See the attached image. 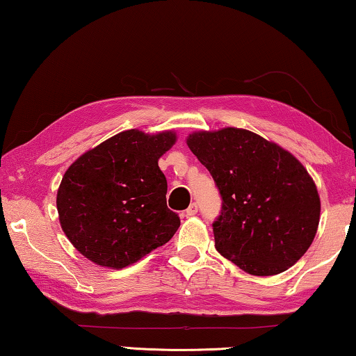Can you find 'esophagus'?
<instances>
[{
	"label": "esophagus",
	"mask_w": 356,
	"mask_h": 356,
	"mask_svg": "<svg viewBox=\"0 0 356 356\" xmlns=\"http://www.w3.org/2000/svg\"><path fill=\"white\" fill-rule=\"evenodd\" d=\"M185 213H186V216H193V215H196V213H197V204H196V202L190 204V207L185 210Z\"/></svg>",
	"instance_id": "obj_1"
}]
</instances>
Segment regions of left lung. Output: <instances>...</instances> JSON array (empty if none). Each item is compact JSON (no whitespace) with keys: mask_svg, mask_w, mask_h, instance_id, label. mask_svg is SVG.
Returning a JSON list of instances; mask_svg holds the SVG:
<instances>
[{"mask_svg":"<svg viewBox=\"0 0 356 356\" xmlns=\"http://www.w3.org/2000/svg\"><path fill=\"white\" fill-rule=\"evenodd\" d=\"M186 144L221 195L215 248L243 272H286L316 237L321 197L305 166L278 144L243 129L195 131Z\"/></svg>","mask_w":356,"mask_h":356,"instance_id":"1","label":"left lung"}]
</instances>
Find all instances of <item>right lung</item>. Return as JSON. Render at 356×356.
<instances>
[{"instance_id":"1","label":"right lung","mask_w":356,"mask_h":356,"mask_svg":"<svg viewBox=\"0 0 356 356\" xmlns=\"http://www.w3.org/2000/svg\"><path fill=\"white\" fill-rule=\"evenodd\" d=\"M174 143V131L125 130L69 166L56 207L64 234L84 257L119 270L170 242L180 220L166 206L159 159Z\"/></svg>"}]
</instances>
